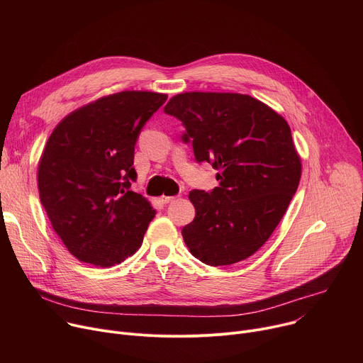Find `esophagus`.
Returning <instances> with one entry per match:
<instances>
[{
	"instance_id": "esophagus-1",
	"label": "esophagus",
	"mask_w": 363,
	"mask_h": 363,
	"mask_svg": "<svg viewBox=\"0 0 363 363\" xmlns=\"http://www.w3.org/2000/svg\"><path fill=\"white\" fill-rule=\"evenodd\" d=\"M161 201H162L164 203H169V202H174V201H175V196H167V195H164V196H161Z\"/></svg>"
}]
</instances>
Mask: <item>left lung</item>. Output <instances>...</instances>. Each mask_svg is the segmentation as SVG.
<instances>
[{"label":"left lung","instance_id":"obj_1","mask_svg":"<svg viewBox=\"0 0 363 363\" xmlns=\"http://www.w3.org/2000/svg\"><path fill=\"white\" fill-rule=\"evenodd\" d=\"M185 126L196 162L218 171L211 192L194 189L195 218L182 228L208 266L245 260L273 234L296 194L301 161L287 122L248 94L186 91L164 108Z\"/></svg>","mask_w":363,"mask_h":363}]
</instances>
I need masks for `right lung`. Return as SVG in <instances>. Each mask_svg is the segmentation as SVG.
I'll return each instance as SVG.
<instances>
[{
    "instance_id": "add662e5",
    "label": "right lung",
    "mask_w": 363,
    "mask_h": 363,
    "mask_svg": "<svg viewBox=\"0 0 363 363\" xmlns=\"http://www.w3.org/2000/svg\"><path fill=\"white\" fill-rule=\"evenodd\" d=\"M167 94L126 90L67 115L38 162L40 201L77 260L112 267L136 252L155 211L130 191L135 145Z\"/></svg>"
}]
</instances>
